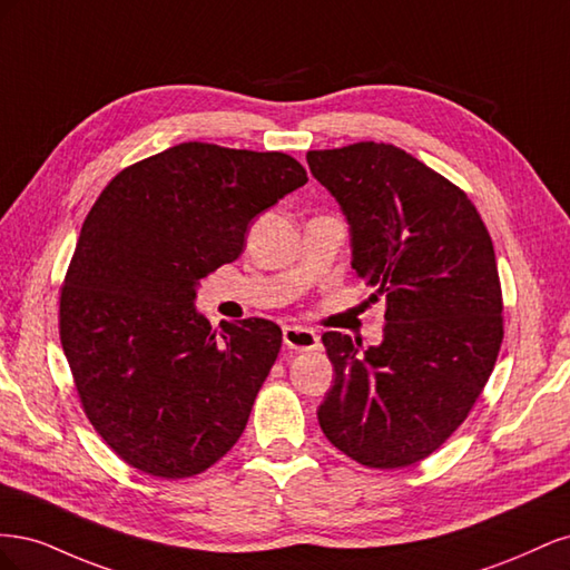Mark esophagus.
<instances>
[{"label":"esophagus","instance_id":"34e87169","mask_svg":"<svg viewBox=\"0 0 570 570\" xmlns=\"http://www.w3.org/2000/svg\"><path fill=\"white\" fill-rule=\"evenodd\" d=\"M283 340L287 350H297V352H308L318 347V335L302 325H285Z\"/></svg>","mask_w":570,"mask_h":570}]
</instances>
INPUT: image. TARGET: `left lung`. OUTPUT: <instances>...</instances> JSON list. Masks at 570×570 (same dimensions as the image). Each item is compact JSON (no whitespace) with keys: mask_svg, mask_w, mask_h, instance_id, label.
<instances>
[{"mask_svg":"<svg viewBox=\"0 0 570 570\" xmlns=\"http://www.w3.org/2000/svg\"><path fill=\"white\" fill-rule=\"evenodd\" d=\"M306 161L347 216L352 268L385 299L377 347L323 335L335 383L318 423L361 465L404 469L440 450L494 368L504 306L492 239L463 189L400 147L356 142Z\"/></svg>","mask_w":570,"mask_h":570,"instance_id":"8db88e82","label":"left lung"}]
</instances>
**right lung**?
<instances>
[{"label": "right lung", "mask_w": 570, "mask_h": 570, "mask_svg": "<svg viewBox=\"0 0 570 570\" xmlns=\"http://www.w3.org/2000/svg\"><path fill=\"white\" fill-rule=\"evenodd\" d=\"M306 180L283 151L183 142L101 189L61 285L59 335L85 416L132 469L197 475L243 435L283 331L266 318L214 331L197 285Z\"/></svg>", "instance_id": "right-lung-1"}]
</instances>
